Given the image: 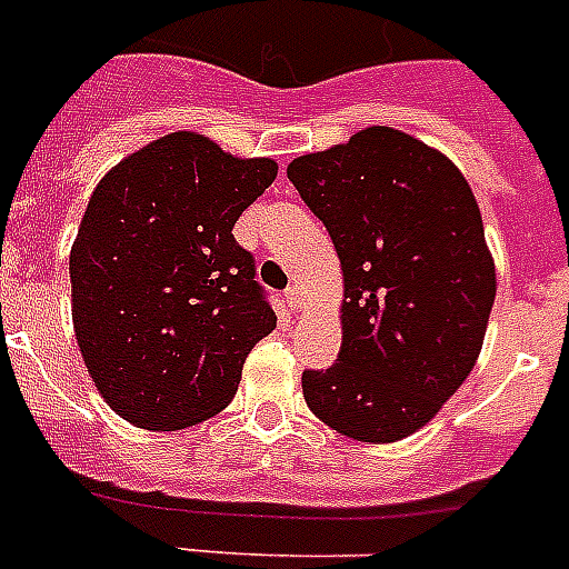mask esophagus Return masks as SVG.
<instances>
[{
    "instance_id": "34e87169",
    "label": "esophagus",
    "mask_w": 569,
    "mask_h": 569,
    "mask_svg": "<svg viewBox=\"0 0 569 569\" xmlns=\"http://www.w3.org/2000/svg\"><path fill=\"white\" fill-rule=\"evenodd\" d=\"M286 303L300 312V309H303V303H307V295H303V289H300V286H292V289L286 292Z\"/></svg>"
}]
</instances>
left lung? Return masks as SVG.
Returning a JSON list of instances; mask_svg holds the SVG:
<instances>
[{
	"instance_id": "obj_1",
	"label": "left lung",
	"mask_w": 569,
	"mask_h": 569,
	"mask_svg": "<svg viewBox=\"0 0 569 569\" xmlns=\"http://www.w3.org/2000/svg\"><path fill=\"white\" fill-rule=\"evenodd\" d=\"M341 260V352L303 373L341 437L396 442L437 417L475 370L498 292L483 217L460 167L393 127L286 167Z\"/></svg>"
}]
</instances>
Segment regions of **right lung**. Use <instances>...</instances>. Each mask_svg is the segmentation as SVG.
Returning <instances> with one entry per match:
<instances>
[{"mask_svg": "<svg viewBox=\"0 0 569 569\" xmlns=\"http://www.w3.org/2000/svg\"><path fill=\"white\" fill-rule=\"evenodd\" d=\"M274 179V159L179 130L98 181L71 242V323L118 417L179 431L228 408L246 356L277 327L231 231Z\"/></svg>", "mask_w": 569, "mask_h": 569, "instance_id": "right-lung-1", "label": "right lung"}]
</instances>
